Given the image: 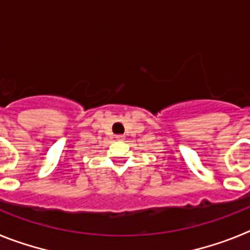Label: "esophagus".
I'll return each mask as SVG.
<instances>
[{
	"mask_svg": "<svg viewBox=\"0 0 250 250\" xmlns=\"http://www.w3.org/2000/svg\"><path fill=\"white\" fill-rule=\"evenodd\" d=\"M116 139H118V140H123L124 136L123 135H116Z\"/></svg>",
	"mask_w": 250,
	"mask_h": 250,
	"instance_id": "esophagus-1",
	"label": "esophagus"
}]
</instances>
